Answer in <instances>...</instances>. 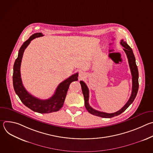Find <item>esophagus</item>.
<instances>
[{
	"mask_svg": "<svg viewBox=\"0 0 153 153\" xmlns=\"http://www.w3.org/2000/svg\"><path fill=\"white\" fill-rule=\"evenodd\" d=\"M86 76V74L85 73L83 72V71H80L79 72V77L80 79H83Z\"/></svg>",
	"mask_w": 153,
	"mask_h": 153,
	"instance_id": "esophagus-1",
	"label": "esophagus"
}]
</instances>
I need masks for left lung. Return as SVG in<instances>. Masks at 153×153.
Wrapping results in <instances>:
<instances>
[{
	"instance_id": "1",
	"label": "left lung",
	"mask_w": 153,
	"mask_h": 153,
	"mask_svg": "<svg viewBox=\"0 0 153 153\" xmlns=\"http://www.w3.org/2000/svg\"><path fill=\"white\" fill-rule=\"evenodd\" d=\"M120 44L124 48L123 50L125 52L128 60V63L129 65V68L131 70V73L132 75V92L131 94V96L128 100V101L126 102V103L120 109V110L116 113H106L104 112H101L97 110H94L93 108H91L89 104V90L88 88V86H86L85 83L83 81H80V83L82 87V93L84 96V100H85V108L90 114L101 117L103 118H111L114 116H117L121 113H122L123 111H125L126 109L128 108V106L131 104L134 99L136 97L138 89H139V72H138V69L137 67L136 63V59L134 57V55L133 54V50L128 44L127 43L124 41L123 40H121L120 42Z\"/></svg>"
}]
</instances>
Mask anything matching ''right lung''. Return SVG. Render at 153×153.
<instances>
[{
  "label": "right lung",
  "instance_id": "1",
  "mask_svg": "<svg viewBox=\"0 0 153 153\" xmlns=\"http://www.w3.org/2000/svg\"><path fill=\"white\" fill-rule=\"evenodd\" d=\"M43 35L41 33H37L33 34L21 46L17 58L16 59L13 67V81L14 91L19 99L26 106L34 112L39 113H50L59 111L63 106L70 85L74 81L78 80V73L72 75L69 78L61 82L57 87L54 95L50 99L46 100L39 99L30 94L25 88L22 82L20 76V65L24 52L31 41Z\"/></svg>",
  "mask_w": 153,
  "mask_h": 153
}]
</instances>
